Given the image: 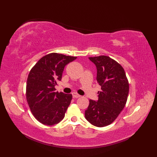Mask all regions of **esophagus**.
Instances as JSON below:
<instances>
[{
  "instance_id": "obj_1",
  "label": "esophagus",
  "mask_w": 157,
  "mask_h": 157,
  "mask_svg": "<svg viewBox=\"0 0 157 157\" xmlns=\"http://www.w3.org/2000/svg\"><path fill=\"white\" fill-rule=\"evenodd\" d=\"M72 96H73V98H79L81 96L80 95H79L78 93H76V92H73L72 93Z\"/></svg>"
}]
</instances>
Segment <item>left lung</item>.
Returning <instances> with one entry per match:
<instances>
[{"label":"left lung","mask_w":157,"mask_h":157,"mask_svg":"<svg viewBox=\"0 0 157 157\" xmlns=\"http://www.w3.org/2000/svg\"><path fill=\"white\" fill-rule=\"evenodd\" d=\"M89 59L96 67V82L101 91L97 101L90 100L85 117L93 125L102 128L114 121L125 107L129 83L124 69L114 59L105 55Z\"/></svg>","instance_id":"8db88e82"}]
</instances>
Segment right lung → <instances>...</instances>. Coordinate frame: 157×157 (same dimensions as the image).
<instances>
[{
    "label": "right lung",
    "instance_id": "right-lung-1",
    "mask_svg": "<svg viewBox=\"0 0 157 157\" xmlns=\"http://www.w3.org/2000/svg\"><path fill=\"white\" fill-rule=\"evenodd\" d=\"M76 56L50 53L32 68L26 85V99L34 117L46 125L57 124L64 118L72 99L71 94L56 92L66 65Z\"/></svg>",
    "mask_w": 157,
    "mask_h": 157
}]
</instances>
